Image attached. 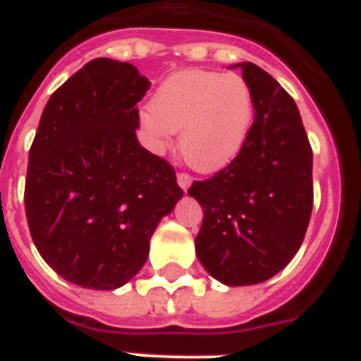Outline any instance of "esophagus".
<instances>
[{
  "mask_svg": "<svg viewBox=\"0 0 361 361\" xmlns=\"http://www.w3.org/2000/svg\"><path fill=\"white\" fill-rule=\"evenodd\" d=\"M177 183H178V186L183 188L184 192H186L188 188H190V184H192V175H188V173H184V171H180V173L177 175Z\"/></svg>",
  "mask_w": 361,
  "mask_h": 361,
  "instance_id": "obj_1",
  "label": "esophagus"
}]
</instances>
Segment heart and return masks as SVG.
<instances>
[{
  "label": "heart",
  "mask_w": 361,
  "mask_h": 361,
  "mask_svg": "<svg viewBox=\"0 0 361 361\" xmlns=\"http://www.w3.org/2000/svg\"><path fill=\"white\" fill-rule=\"evenodd\" d=\"M255 121V95L238 73L184 70L157 88L151 109L142 110L145 142L164 151L178 134V149L188 166L214 173L236 159Z\"/></svg>",
  "instance_id": "b5f03b06"
}]
</instances>
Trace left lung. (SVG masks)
<instances>
[{
    "label": "left lung",
    "instance_id": "obj_1",
    "mask_svg": "<svg viewBox=\"0 0 361 361\" xmlns=\"http://www.w3.org/2000/svg\"><path fill=\"white\" fill-rule=\"evenodd\" d=\"M255 95V123L241 153L188 193L202 207L195 252L227 286L258 284L299 251L314 207L312 145L291 95L252 62H241Z\"/></svg>",
    "mask_w": 361,
    "mask_h": 361
}]
</instances>
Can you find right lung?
Here are the masks:
<instances>
[{
    "mask_svg": "<svg viewBox=\"0 0 361 361\" xmlns=\"http://www.w3.org/2000/svg\"><path fill=\"white\" fill-rule=\"evenodd\" d=\"M151 82L129 62L94 59L53 92L29 149L25 216L38 252L66 281L116 290L183 197L175 169L136 138Z\"/></svg>",
    "mask_w": 361,
    "mask_h": 361,
    "instance_id": "add662e5",
    "label": "right lung"
}]
</instances>
